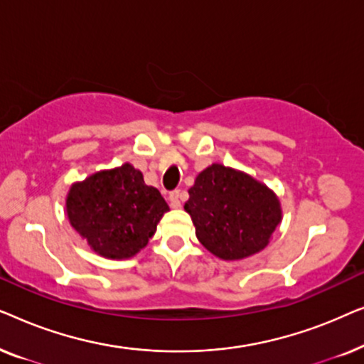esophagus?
<instances>
[{"label": "esophagus", "instance_id": "34e87169", "mask_svg": "<svg viewBox=\"0 0 364 364\" xmlns=\"http://www.w3.org/2000/svg\"><path fill=\"white\" fill-rule=\"evenodd\" d=\"M168 203H171L172 208L181 207V191H172L168 193Z\"/></svg>", "mask_w": 364, "mask_h": 364}]
</instances>
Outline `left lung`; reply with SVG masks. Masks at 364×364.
Here are the masks:
<instances>
[{
    "mask_svg": "<svg viewBox=\"0 0 364 364\" xmlns=\"http://www.w3.org/2000/svg\"><path fill=\"white\" fill-rule=\"evenodd\" d=\"M183 208L198 242L223 260H240L263 250L282 220L270 188L233 168L213 164L200 172Z\"/></svg>",
    "mask_w": 364,
    "mask_h": 364,
    "instance_id": "left-lung-1",
    "label": "left lung"
}]
</instances>
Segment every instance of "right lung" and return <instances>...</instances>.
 <instances>
[{"mask_svg": "<svg viewBox=\"0 0 364 364\" xmlns=\"http://www.w3.org/2000/svg\"><path fill=\"white\" fill-rule=\"evenodd\" d=\"M71 225L99 255L129 258L147 245L168 210L156 187L131 164L74 183L66 198Z\"/></svg>", "mask_w": 364, "mask_h": 364, "instance_id": "obj_1", "label": "right lung"}]
</instances>
